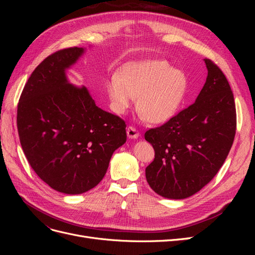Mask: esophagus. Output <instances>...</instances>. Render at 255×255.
Returning <instances> with one entry per match:
<instances>
[{
  "label": "esophagus",
  "instance_id": "1",
  "mask_svg": "<svg viewBox=\"0 0 255 255\" xmlns=\"http://www.w3.org/2000/svg\"><path fill=\"white\" fill-rule=\"evenodd\" d=\"M127 134H128V137L130 138V139H136V138L140 136L139 132H138V130L133 127H128L127 128Z\"/></svg>",
  "mask_w": 255,
  "mask_h": 255
}]
</instances>
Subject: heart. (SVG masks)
<instances>
[{
	"label": "heart",
	"mask_w": 255,
	"mask_h": 255,
	"mask_svg": "<svg viewBox=\"0 0 255 255\" xmlns=\"http://www.w3.org/2000/svg\"><path fill=\"white\" fill-rule=\"evenodd\" d=\"M186 76L165 60H139L123 66L106 84L112 110L125 115L137 99V110L150 123L176 114L186 91Z\"/></svg>",
	"instance_id": "1"
}]
</instances>
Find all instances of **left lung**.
<instances>
[{"instance_id": "8db88e82", "label": "left lung", "mask_w": 255, "mask_h": 255, "mask_svg": "<svg viewBox=\"0 0 255 255\" xmlns=\"http://www.w3.org/2000/svg\"><path fill=\"white\" fill-rule=\"evenodd\" d=\"M204 63L207 78L195 103L144 134L155 151L145 168L146 182L164 198L185 199L202 189L217 174L234 141L233 92L219 67L207 58Z\"/></svg>"}]
</instances>
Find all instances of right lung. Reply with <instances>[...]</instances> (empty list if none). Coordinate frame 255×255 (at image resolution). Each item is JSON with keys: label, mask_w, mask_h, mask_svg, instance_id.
<instances>
[{"label": "right lung", "mask_w": 255, "mask_h": 255, "mask_svg": "<svg viewBox=\"0 0 255 255\" xmlns=\"http://www.w3.org/2000/svg\"><path fill=\"white\" fill-rule=\"evenodd\" d=\"M83 48L51 54L37 66L21 94L17 127L21 146L49 186L79 195L102 181L115 150L127 141V125L98 107L86 87L69 83L66 70Z\"/></svg>", "instance_id": "1"}]
</instances>
